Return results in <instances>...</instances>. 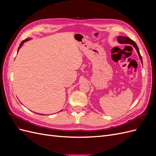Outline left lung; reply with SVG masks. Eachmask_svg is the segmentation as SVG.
Masks as SVG:
<instances>
[{
    "mask_svg": "<svg viewBox=\"0 0 156 156\" xmlns=\"http://www.w3.org/2000/svg\"><path fill=\"white\" fill-rule=\"evenodd\" d=\"M117 40H118V42H119V44H129L133 45L134 47V48L136 49V52H137L138 55L139 56V58L141 61V63L143 64V59H142V56H141L140 54V52H139V49L138 46L136 45V43L132 40L131 39H130L129 37H126V36H117Z\"/></svg>",
    "mask_w": 156,
    "mask_h": 156,
    "instance_id": "left-lung-1",
    "label": "left lung"
}]
</instances>
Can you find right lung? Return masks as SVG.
<instances>
[{
    "instance_id": "obj_1",
    "label": "right lung",
    "mask_w": 156,
    "mask_h": 156,
    "mask_svg": "<svg viewBox=\"0 0 156 156\" xmlns=\"http://www.w3.org/2000/svg\"><path fill=\"white\" fill-rule=\"evenodd\" d=\"M32 37H29V38H27L26 40H23V41L21 42V43L20 44V47H19L18 50H17V53H18L19 50H20V49L21 48V47L23 45V44H24V43H25V42H27V41H29V40H32ZM37 114H38V113H37ZM40 115H43V114H40Z\"/></svg>"
}]
</instances>
